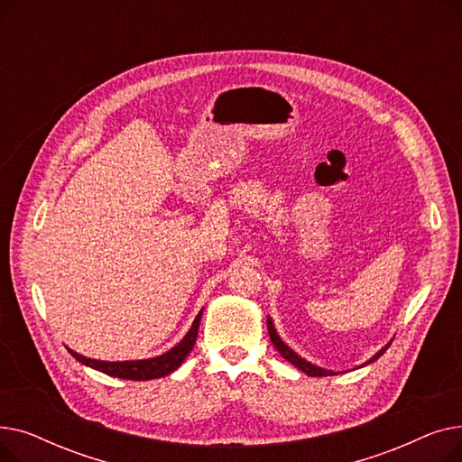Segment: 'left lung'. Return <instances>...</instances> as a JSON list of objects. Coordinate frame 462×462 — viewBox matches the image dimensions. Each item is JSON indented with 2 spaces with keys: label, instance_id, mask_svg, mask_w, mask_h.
Instances as JSON below:
<instances>
[{
  "label": "left lung",
  "instance_id": "obj_1",
  "mask_svg": "<svg viewBox=\"0 0 462 462\" xmlns=\"http://www.w3.org/2000/svg\"><path fill=\"white\" fill-rule=\"evenodd\" d=\"M268 333H270V338H272V343H273V346L279 350V354L286 359V361H290L292 363V365H296L300 371H303L305 374H309V376H333V374H338V373H335V371H329V369H324V367H319V365H314V363H310V361H307L305 357H301L298 352H294L292 348H290L282 338L279 337V333H277V329H275V326H273V320H272V317H268ZM393 341V338H392ZM392 341L387 343L385 346H382L373 357H369L365 363H361L359 367H365V365H369V363H373V361H376L387 348H390V345H392Z\"/></svg>",
  "mask_w": 462,
  "mask_h": 462
}]
</instances>
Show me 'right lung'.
Wrapping results in <instances>:
<instances>
[{
  "label": "right lung",
  "instance_id": "obj_1",
  "mask_svg": "<svg viewBox=\"0 0 462 462\" xmlns=\"http://www.w3.org/2000/svg\"><path fill=\"white\" fill-rule=\"evenodd\" d=\"M202 312L204 309H200V312L194 319L192 326L189 328V331L185 333V337L181 341L170 348L168 352L150 357V359H129V361H101V359H91L86 357L75 350H69V354L75 357L77 361H80L82 365L91 367L99 373H105L108 376L114 378H124V380H153V378H162L168 376L170 373H174L181 363L185 361V357L189 356V352L192 350L194 343H197V335H199V328H200V320H202Z\"/></svg>",
  "mask_w": 462,
  "mask_h": 462
}]
</instances>
